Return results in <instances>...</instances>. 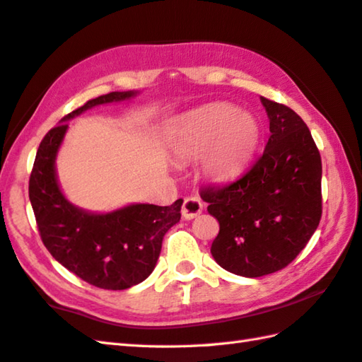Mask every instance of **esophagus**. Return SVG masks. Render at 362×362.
<instances>
[{"label": "esophagus", "mask_w": 362, "mask_h": 362, "mask_svg": "<svg viewBox=\"0 0 362 362\" xmlns=\"http://www.w3.org/2000/svg\"><path fill=\"white\" fill-rule=\"evenodd\" d=\"M204 210V204L199 197H188L182 205V216L185 219H194Z\"/></svg>", "instance_id": "34e87169"}]
</instances>
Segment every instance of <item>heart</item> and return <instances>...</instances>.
Instances as JSON below:
<instances>
[{
    "mask_svg": "<svg viewBox=\"0 0 362 362\" xmlns=\"http://www.w3.org/2000/svg\"><path fill=\"white\" fill-rule=\"evenodd\" d=\"M259 127L255 118L227 103L197 107L168 130V148L177 165L202 160V171L211 182L236 179L255 152Z\"/></svg>",
    "mask_w": 362,
    "mask_h": 362,
    "instance_id": "1",
    "label": "heart"
}]
</instances>
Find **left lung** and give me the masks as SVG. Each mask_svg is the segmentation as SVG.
<instances>
[{
  "label": "left lung",
  "mask_w": 362,
  "mask_h": 362,
  "mask_svg": "<svg viewBox=\"0 0 362 362\" xmlns=\"http://www.w3.org/2000/svg\"><path fill=\"white\" fill-rule=\"evenodd\" d=\"M259 101L271 130L263 156L241 179L201 193L219 222L214 261L249 279L286 267L322 216V161L310 129L289 107Z\"/></svg>",
  "instance_id": "obj_1"
}]
</instances>
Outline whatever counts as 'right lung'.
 Returning a JSON list of instances; mask_svg holds the SVG:
<instances>
[{
	"label": "right lung",
	"instance_id": "add662e5",
	"mask_svg": "<svg viewBox=\"0 0 362 362\" xmlns=\"http://www.w3.org/2000/svg\"><path fill=\"white\" fill-rule=\"evenodd\" d=\"M138 95L135 90L113 91L66 115L38 146L29 179V201L45 247L68 271L103 289H127L148 279L165 233L180 221L183 201L171 206L129 204L105 213L83 210L60 188L56 158L68 121L93 107L130 101Z\"/></svg>",
	"mask_w": 362,
	"mask_h": 362
}]
</instances>
